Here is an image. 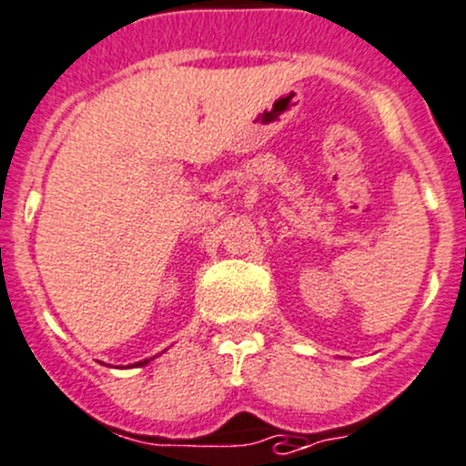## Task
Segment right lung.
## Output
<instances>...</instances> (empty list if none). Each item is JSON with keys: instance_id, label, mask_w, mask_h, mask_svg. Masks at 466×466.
Returning <instances> with one entry per match:
<instances>
[{"instance_id": "add662e5", "label": "right lung", "mask_w": 466, "mask_h": 466, "mask_svg": "<svg viewBox=\"0 0 466 466\" xmlns=\"http://www.w3.org/2000/svg\"><path fill=\"white\" fill-rule=\"evenodd\" d=\"M146 363H148V360H139V363H135V365H137V368H142V365H146Z\"/></svg>"}]
</instances>
